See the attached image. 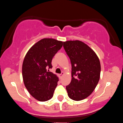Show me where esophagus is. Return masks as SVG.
<instances>
[{"label":"esophagus","mask_w":123,"mask_h":123,"mask_svg":"<svg viewBox=\"0 0 123 123\" xmlns=\"http://www.w3.org/2000/svg\"><path fill=\"white\" fill-rule=\"evenodd\" d=\"M63 74H64V73H63V72H62L60 74H59V77H60V78H61V77H62V76L63 75Z\"/></svg>","instance_id":"esophagus-1"}]
</instances>
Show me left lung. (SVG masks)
Segmentation results:
<instances>
[{
    "mask_svg": "<svg viewBox=\"0 0 123 123\" xmlns=\"http://www.w3.org/2000/svg\"><path fill=\"white\" fill-rule=\"evenodd\" d=\"M63 48L72 64V80L66 86L69 97L81 101L93 92L100 78L101 64L98 56L79 40L63 42Z\"/></svg>",
    "mask_w": 123,
    "mask_h": 123,
    "instance_id": "obj_1",
    "label": "left lung"
}]
</instances>
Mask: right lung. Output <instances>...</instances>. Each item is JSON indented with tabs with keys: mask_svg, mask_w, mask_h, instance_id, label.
<instances>
[{
	"mask_svg": "<svg viewBox=\"0 0 123 123\" xmlns=\"http://www.w3.org/2000/svg\"><path fill=\"white\" fill-rule=\"evenodd\" d=\"M63 42L45 38L29 49L22 63V77L25 86L33 97L39 101H47L53 97L58 77L48 69Z\"/></svg>",
	"mask_w": 123,
	"mask_h": 123,
	"instance_id": "add662e5",
	"label": "right lung"
}]
</instances>
